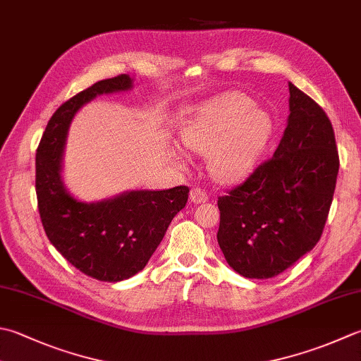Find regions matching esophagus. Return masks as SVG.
Here are the masks:
<instances>
[{
    "mask_svg": "<svg viewBox=\"0 0 361 361\" xmlns=\"http://www.w3.org/2000/svg\"><path fill=\"white\" fill-rule=\"evenodd\" d=\"M190 202L192 203H203L208 200V192L204 189H200V188H194L192 190H190Z\"/></svg>",
    "mask_w": 361,
    "mask_h": 361,
    "instance_id": "1",
    "label": "esophagus"
}]
</instances>
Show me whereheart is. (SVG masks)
<instances>
[{"mask_svg": "<svg viewBox=\"0 0 361 361\" xmlns=\"http://www.w3.org/2000/svg\"><path fill=\"white\" fill-rule=\"evenodd\" d=\"M274 131L269 111L233 92L197 106L183 126L181 139L192 152L209 154V171L217 180L233 183L255 169Z\"/></svg>", "mask_w": 361, "mask_h": 361, "instance_id": "1", "label": "heart"}]
</instances>
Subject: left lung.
I'll use <instances>...</instances> for the list:
<instances>
[{
    "mask_svg": "<svg viewBox=\"0 0 361 361\" xmlns=\"http://www.w3.org/2000/svg\"><path fill=\"white\" fill-rule=\"evenodd\" d=\"M340 158L335 133L313 98L289 82L288 125L274 157L219 197L217 243L245 279H271L321 239Z\"/></svg>",
    "mask_w": 361,
    "mask_h": 361,
    "instance_id": "8db88e82",
    "label": "left lung"
}]
</instances>
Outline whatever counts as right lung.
<instances>
[{
  "label": "right lung",
  "instance_id": "add662e5",
  "mask_svg": "<svg viewBox=\"0 0 361 361\" xmlns=\"http://www.w3.org/2000/svg\"><path fill=\"white\" fill-rule=\"evenodd\" d=\"M131 87L130 75H118L70 98L49 118L35 154V192L49 243L76 269L100 281H122L142 271L189 194L188 186L128 190L86 203L63 186L62 153L76 112L97 95Z\"/></svg>",
  "mask_w": 361,
  "mask_h": 361
}]
</instances>
